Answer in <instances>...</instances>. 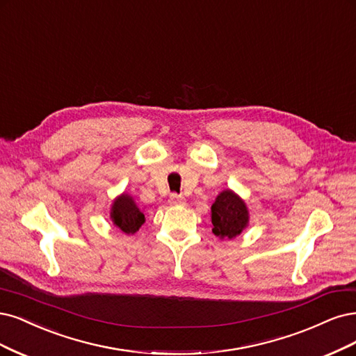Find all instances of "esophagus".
<instances>
[{
    "label": "esophagus",
    "instance_id": "1",
    "mask_svg": "<svg viewBox=\"0 0 356 356\" xmlns=\"http://www.w3.org/2000/svg\"><path fill=\"white\" fill-rule=\"evenodd\" d=\"M169 203L172 206H182V204H186V200H184V197H181V195H178V194H170Z\"/></svg>",
    "mask_w": 356,
    "mask_h": 356
}]
</instances>
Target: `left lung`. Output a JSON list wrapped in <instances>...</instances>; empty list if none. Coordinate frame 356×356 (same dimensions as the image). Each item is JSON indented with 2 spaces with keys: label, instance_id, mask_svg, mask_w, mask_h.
Returning a JSON list of instances; mask_svg holds the SVG:
<instances>
[{
  "label": "left lung",
  "instance_id": "1",
  "mask_svg": "<svg viewBox=\"0 0 356 356\" xmlns=\"http://www.w3.org/2000/svg\"><path fill=\"white\" fill-rule=\"evenodd\" d=\"M212 232L220 240L238 237L249 225L248 204L240 195L229 188L220 191L211 207Z\"/></svg>",
  "mask_w": 356,
  "mask_h": 356
}]
</instances>
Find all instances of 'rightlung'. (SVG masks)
Wrapping results in <instances>:
<instances>
[{
    "label": "right lung",
    "mask_w": 356,
    "mask_h": 356,
    "mask_svg": "<svg viewBox=\"0 0 356 356\" xmlns=\"http://www.w3.org/2000/svg\"><path fill=\"white\" fill-rule=\"evenodd\" d=\"M110 219L116 228L125 234H136L145 222V216L138 204L128 193H122L113 200L110 207Z\"/></svg>",
    "instance_id": "1"
}]
</instances>
